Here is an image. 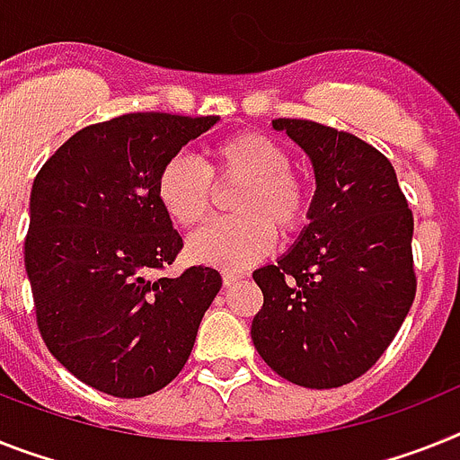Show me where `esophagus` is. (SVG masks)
I'll return each mask as SVG.
<instances>
[{
    "label": "esophagus",
    "mask_w": 460,
    "mask_h": 460,
    "mask_svg": "<svg viewBox=\"0 0 460 460\" xmlns=\"http://www.w3.org/2000/svg\"><path fill=\"white\" fill-rule=\"evenodd\" d=\"M238 280H241V276H238V273H231V271H224V273H222L224 288H231V285L238 283Z\"/></svg>",
    "instance_id": "1"
}]
</instances>
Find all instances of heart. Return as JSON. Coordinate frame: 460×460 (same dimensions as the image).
<instances>
[{
  "label": "heart",
  "mask_w": 460,
  "mask_h": 460,
  "mask_svg": "<svg viewBox=\"0 0 460 460\" xmlns=\"http://www.w3.org/2000/svg\"><path fill=\"white\" fill-rule=\"evenodd\" d=\"M208 154V165L184 154L168 158L156 175L158 203L180 226H196L210 215L215 187L238 184L231 196L236 217L217 219L196 231L187 252L199 264L241 271L269 254L276 229L280 236L302 229L311 200L302 180L289 171V154L266 135H229Z\"/></svg>",
  "instance_id": "obj_1"
}]
</instances>
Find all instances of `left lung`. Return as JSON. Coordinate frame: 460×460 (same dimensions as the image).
<instances>
[{"label": "left lung", "mask_w": 460, "mask_h": 460, "mask_svg": "<svg viewBox=\"0 0 460 460\" xmlns=\"http://www.w3.org/2000/svg\"><path fill=\"white\" fill-rule=\"evenodd\" d=\"M311 158L315 194L295 245L252 273L261 360L304 388H339L379 360L416 295L414 217L391 161L343 130L276 119Z\"/></svg>", "instance_id": "obj_1"}]
</instances>
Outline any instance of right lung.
Returning a JSON list of instances; mask_svg holds the SVG:
<instances>
[{
    "instance_id": "add662e5",
    "label": "right lung",
    "mask_w": 460,
    "mask_h": 460,
    "mask_svg": "<svg viewBox=\"0 0 460 460\" xmlns=\"http://www.w3.org/2000/svg\"><path fill=\"white\" fill-rule=\"evenodd\" d=\"M217 121L137 111L93 123L34 177L25 271L37 325L53 358L95 391L145 397L171 384L222 288L210 266L154 276L182 250L158 203V171Z\"/></svg>"
}]
</instances>
